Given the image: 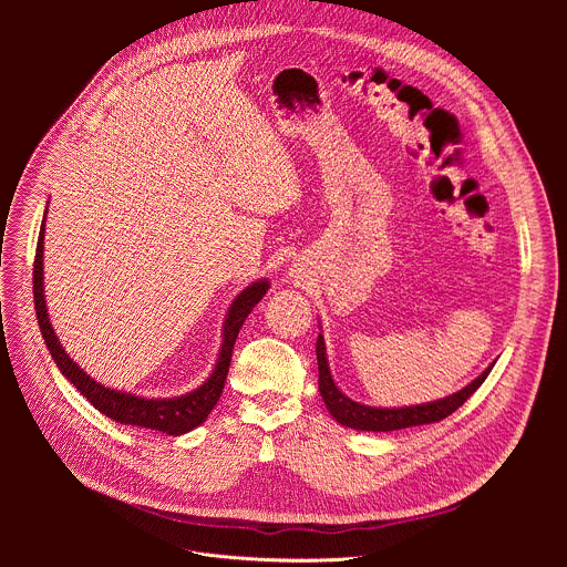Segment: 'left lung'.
<instances>
[{"mask_svg": "<svg viewBox=\"0 0 567 567\" xmlns=\"http://www.w3.org/2000/svg\"><path fill=\"white\" fill-rule=\"evenodd\" d=\"M316 359H318V390L322 401L330 411V415L348 429L354 431H372V433H388V431H399V429H409V426H422V424H433L451 413H455L462 403L482 385V381L489 377L494 363L484 370L477 379H473L468 385L462 390L429 401L420 403V406H401V409H377V406H365L361 401L350 399L346 392L339 390V385L332 379L330 363H328V348H326V337L318 334L316 341Z\"/></svg>", "mask_w": 567, "mask_h": 567, "instance_id": "8db88e82", "label": "left lung"}]
</instances>
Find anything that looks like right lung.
Masks as SVG:
<instances>
[{"label":"right lung","mask_w":567,"mask_h":567,"mask_svg":"<svg viewBox=\"0 0 567 567\" xmlns=\"http://www.w3.org/2000/svg\"><path fill=\"white\" fill-rule=\"evenodd\" d=\"M47 217V210H44ZM44 221L40 226V237H38V249H35V265H33V300H35V316H38V326L42 332V339L49 348L51 359L55 361L58 370L75 385V390L83 394L96 411L107 415L114 422L127 424V426H141V429H152L161 431L166 435H184L199 424L206 422L210 411L215 409L217 399L221 396L224 381L228 374L230 357H233V346L235 339L245 326L247 316L251 309L262 300V296L269 289V280H258L251 282L247 289H241L224 318V332H221V346L219 354L215 361V368L210 377L195 388L193 392L179 394V396H166V399H147V396H136L132 392L114 390L96 379H92L83 368H80L60 346L51 320L47 313V300H44Z\"/></svg>","instance_id":"add662e5"}]
</instances>
